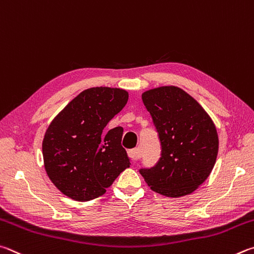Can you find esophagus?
I'll return each mask as SVG.
<instances>
[{"instance_id":"esophagus-1","label":"esophagus","mask_w":254,"mask_h":254,"mask_svg":"<svg viewBox=\"0 0 254 254\" xmlns=\"http://www.w3.org/2000/svg\"><path fill=\"white\" fill-rule=\"evenodd\" d=\"M128 154H129V156H130L131 159H134V161H136V159H138V157H139L140 150H139L138 147H136V148L130 149L129 152H128Z\"/></svg>"}]
</instances>
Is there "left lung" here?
<instances>
[{"instance_id":"8db88e82","label":"left lung","mask_w":254,"mask_h":254,"mask_svg":"<svg viewBox=\"0 0 254 254\" xmlns=\"http://www.w3.org/2000/svg\"><path fill=\"white\" fill-rule=\"evenodd\" d=\"M162 144L155 167L140 170L147 185L167 197L192 194L210 176L219 152L216 127L205 109L175 86L143 92Z\"/></svg>"}]
</instances>
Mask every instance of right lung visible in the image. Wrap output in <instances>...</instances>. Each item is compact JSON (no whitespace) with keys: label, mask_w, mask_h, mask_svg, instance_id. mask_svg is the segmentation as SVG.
Returning <instances> with one entry per match:
<instances>
[{"label":"right lung","mask_w":254,"mask_h":254,"mask_svg":"<svg viewBox=\"0 0 254 254\" xmlns=\"http://www.w3.org/2000/svg\"><path fill=\"white\" fill-rule=\"evenodd\" d=\"M127 101L124 89L89 88L49 125L42 141L44 170L65 196L79 202L99 197L130 166L122 146L123 127L106 129Z\"/></svg>","instance_id":"1"}]
</instances>
